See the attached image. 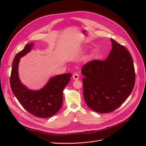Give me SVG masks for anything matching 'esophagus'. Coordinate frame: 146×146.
Wrapping results in <instances>:
<instances>
[{
    "label": "esophagus",
    "mask_w": 146,
    "mask_h": 146,
    "mask_svg": "<svg viewBox=\"0 0 146 146\" xmlns=\"http://www.w3.org/2000/svg\"><path fill=\"white\" fill-rule=\"evenodd\" d=\"M73 80H77L79 78L78 74H76V73H74V74L73 75Z\"/></svg>",
    "instance_id": "34e87169"
}]
</instances>
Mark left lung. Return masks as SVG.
I'll return each mask as SVG.
<instances>
[{
    "mask_svg": "<svg viewBox=\"0 0 146 146\" xmlns=\"http://www.w3.org/2000/svg\"><path fill=\"white\" fill-rule=\"evenodd\" d=\"M112 49L104 60L82 66L83 94L87 106L99 113L111 112L131 94L135 82L132 58L124 46L111 38Z\"/></svg>",
    "mask_w": 146,
    "mask_h": 146,
    "instance_id": "obj_1",
    "label": "left lung"
}]
</instances>
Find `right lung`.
I'll return each instance as SVG.
<instances>
[{
  "instance_id": "right-lung-1",
  "label": "right lung",
  "mask_w": 146,
  "mask_h": 146,
  "mask_svg": "<svg viewBox=\"0 0 146 146\" xmlns=\"http://www.w3.org/2000/svg\"><path fill=\"white\" fill-rule=\"evenodd\" d=\"M33 46V43L26 45L15 56L12 64L10 86L14 95L26 110L37 117L48 118L55 115L60 109L63 91L69 83L72 74L51 77L46 85L40 90L28 89L19 80L18 64L20 58L31 51Z\"/></svg>"
}]
</instances>
